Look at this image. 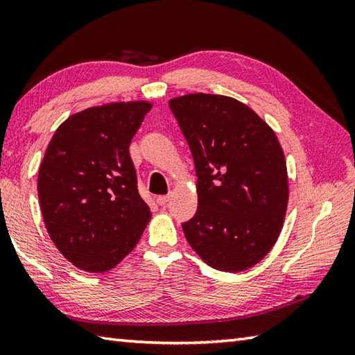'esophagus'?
<instances>
[{"label": "esophagus", "mask_w": 355, "mask_h": 355, "mask_svg": "<svg viewBox=\"0 0 355 355\" xmlns=\"http://www.w3.org/2000/svg\"><path fill=\"white\" fill-rule=\"evenodd\" d=\"M171 197H172L171 193H168V195H158V197H157V202H158V205H160V206H164V205H168V201L171 200Z\"/></svg>", "instance_id": "esophagus-1"}]
</instances>
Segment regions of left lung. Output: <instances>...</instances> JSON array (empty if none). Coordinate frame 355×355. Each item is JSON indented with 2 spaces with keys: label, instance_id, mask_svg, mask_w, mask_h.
Listing matches in <instances>:
<instances>
[{
  "label": "left lung",
  "instance_id": "8db88e82",
  "mask_svg": "<svg viewBox=\"0 0 355 355\" xmlns=\"http://www.w3.org/2000/svg\"><path fill=\"white\" fill-rule=\"evenodd\" d=\"M189 143L198 209L183 224L187 243L212 268L238 273L266 258L281 235L288 173L277 135L248 105L221 94L173 97Z\"/></svg>",
  "mask_w": 355,
  "mask_h": 355
}]
</instances>
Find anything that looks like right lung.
<instances>
[{"instance_id":"right-lung-1","label":"right lung","mask_w":355,"mask_h":355,"mask_svg":"<svg viewBox=\"0 0 355 355\" xmlns=\"http://www.w3.org/2000/svg\"><path fill=\"white\" fill-rule=\"evenodd\" d=\"M148 101L111 102L59 125L37 173L44 224L64 258L105 273L132 252L150 220L137 192L130 145Z\"/></svg>"}]
</instances>
